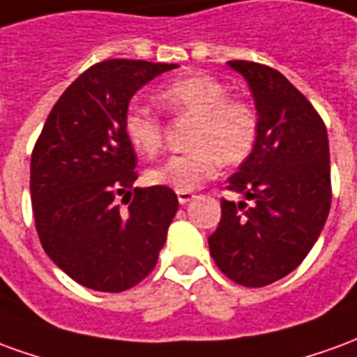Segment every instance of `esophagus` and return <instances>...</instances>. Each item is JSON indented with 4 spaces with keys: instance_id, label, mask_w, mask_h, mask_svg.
Segmentation results:
<instances>
[{
    "instance_id": "1",
    "label": "esophagus",
    "mask_w": 357,
    "mask_h": 357,
    "mask_svg": "<svg viewBox=\"0 0 357 357\" xmlns=\"http://www.w3.org/2000/svg\"><path fill=\"white\" fill-rule=\"evenodd\" d=\"M176 198H178V204H181V206H186V204L192 202L196 196H194L192 192H176Z\"/></svg>"
}]
</instances>
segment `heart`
Returning <instances> with one entry per match:
<instances>
[{"label": "heart", "instance_id": "1", "mask_svg": "<svg viewBox=\"0 0 357 357\" xmlns=\"http://www.w3.org/2000/svg\"><path fill=\"white\" fill-rule=\"evenodd\" d=\"M159 100L174 115L192 117L188 146L192 150L173 155L148 171V181L176 192H192L211 181L221 161L240 163L252 153L259 121L252 103L229 98L223 82L207 75L178 78L161 88ZM128 142L142 155L153 158L163 146L159 117L142 103H130L123 117Z\"/></svg>", "mask_w": 357, "mask_h": 357}]
</instances>
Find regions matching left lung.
<instances>
[{"label":"left lung","mask_w":357,"mask_h":357,"mask_svg":"<svg viewBox=\"0 0 357 357\" xmlns=\"http://www.w3.org/2000/svg\"><path fill=\"white\" fill-rule=\"evenodd\" d=\"M246 78L259 130L252 153L229 178L248 202L221 199L209 236L217 267L242 287H267L304 261L331 209L325 123L288 78L254 61H229Z\"/></svg>","instance_id":"1"}]
</instances>
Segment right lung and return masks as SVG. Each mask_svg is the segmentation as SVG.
<instances>
[{
  "instance_id": "1",
  "label": "right lung",
  "mask_w": 357,
  "mask_h": 357,
  "mask_svg": "<svg viewBox=\"0 0 357 357\" xmlns=\"http://www.w3.org/2000/svg\"><path fill=\"white\" fill-rule=\"evenodd\" d=\"M174 63L109 59L82 73L53 105L30 159V196L45 254L78 284L123 292L158 264L178 199L132 188L136 155L123 117L132 96Z\"/></svg>"
}]
</instances>
